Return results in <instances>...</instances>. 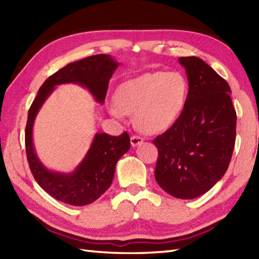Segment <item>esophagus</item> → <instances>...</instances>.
<instances>
[{
    "label": "esophagus",
    "instance_id": "34e87169",
    "mask_svg": "<svg viewBox=\"0 0 259 259\" xmlns=\"http://www.w3.org/2000/svg\"><path fill=\"white\" fill-rule=\"evenodd\" d=\"M130 140H131V146H133V147L139 146V145L142 144V142H144V139H142L141 137H139V136H133L130 138Z\"/></svg>",
    "mask_w": 259,
    "mask_h": 259
}]
</instances>
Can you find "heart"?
<instances>
[{
  "instance_id": "1",
  "label": "heart",
  "mask_w": 259,
  "mask_h": 259,
  "mask_svg": "<svg viewBox=\"0 0 259 259\" xmlns=\"http://www.w3.org/2000/svg\"><path fill=\"white\" fill-rule=\"evenodd\" d=\"M117 104L110 107L114 117L136 112V123L148 134L170 128L183 112L187 83L177 72H151L124 82L117 91Z\"/></svg>"
}]
</instances>
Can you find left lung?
<instances>
[{"instance_id": "1", "label": "left lung", "mask_w": 259, "mask_h": 259, "mask_svg": "<svg viewBox=\"0 0 259 259\" xmlns=\"http://www.w3.org/2000/svg\"><path fill=\"white\" fill-rule=\"evenodd\" d=\"M189 90L183 112L162 135L155 177L176 198L192 199L222 179L229 166L236 140L237 115L227 81L197 57L179 58Z\"/></svg>"}]
</instances>
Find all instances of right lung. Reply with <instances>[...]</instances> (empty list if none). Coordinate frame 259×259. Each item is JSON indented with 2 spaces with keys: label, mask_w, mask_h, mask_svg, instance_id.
<instances>
[{
  "label": "right lung",
  "mask_w": 259,
  "mask_h": 259,
  "mask_svg": "<svg viewBox=\"0 0 259 259\" xmlns=\"http://www.w3.org/2000/svg\"><path fill=\"white\" fill-rule=\"evenodd\" d=\"M118 65L109 54H96L69 63L49 76L31 104L25 126L27 161L36 183L57 200L73 206H84L104 194L113 180L115 164L130 149V137L125 131L118 137L97 134L84 159L72 174L50 171L38 160L33 147L32 129L38 110L54 87L62 83L85 87L98 102L103 103L109 80Z\"/></svg>",
  "instance_id": "add662e5"
}]
</instances>
